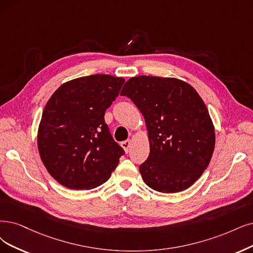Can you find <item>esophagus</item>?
<instances>
[{
    "mask_svg": "<svg viewBox=\"0 0 253 253\" xmlns=\"http://www.w3.org/2000/svg\"><path fill=\"white\" fill-rule=\"evenodd\" d=\"M130 139H127V141H124V142H122L121 143V146H122V148L124 149L125 150V152H128L129 151V148H130Z\"/></svg>",
    "mask_w": 253,
    "mask_h": 253,
    "instance_id": "esophagus-1",
    "label": "esophagus"
}]
</instances>
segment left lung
<instances>
[{"label": "left lung", "instance_id": "obj_1", "mask_svg": "<svg viewBox=\"0 0 253 253\" xmlns=\"http://www.w3.org/2000/svg\"><path fill=\"white\" fill-rule=\"evenodd\" d=\"M121 95L132 100L146 122L150 153L139 166L146 184L161 193L190 188L208 168L216 137L198 92L179 79L137 76Z\"/></svg>", "mask_w": 253, "mask_h": 253}]
</instances>
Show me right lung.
<instances>
[{"label": "right lung", "mask_w": 253, "mask_h": 253, "mask_svg": "<svg viewBox=\"0 0 253 253\" xmlns=\"http://www.w3.org/2000/svg\"><path fill=\"white\" fill-rule=\"evenodd\" d=\"M125 79L97 74L63 83L42 111L37 134L42 161L55 180L89 190L108 180L123 148L105 123Z\"/></svg>", "instance_id": "right-lung-1"}]
</instances>
